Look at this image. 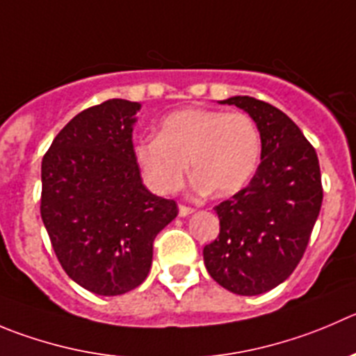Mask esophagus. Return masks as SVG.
I'll return each instance as SVG.
<instances>
[{
	"label": "esophagus",
	"mask_w": 356,
	"mask_h": 356,
	"mask_svg": "<svg viewBox=\"0 0 356 356\" xmlns=\"http://www.w3.org/2000/svg\"><path fill=\"white\" fill-rule=\"evenodd\" d=\"M178 213H180V216H187V215H191V213H194V208H191V206L180 204V206H178Z\"/></svg>",
	"instance_id": "obj_1"
}]
</instances>
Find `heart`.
Masks as SVG:
<instances>
[{
    "instance_id": "obj_1",
    "label": "heart",
    "mask_w": 356,
    "mask_h": 356,
    "mask_svg": "<svg viewBox=\"0 0 356 356\" xmlns=\"http://www.w3.org/2000/svg\"><path fill=\"white\" fill-rule=\"evenodd\" d=\"M260 150L259 127L250 115L187 108L168 115L159 136L138 141L134 155L145 184L155 194L178 191L191 162L195 191L229 195L248 184Z\"/></svg>"
}]
</instances>
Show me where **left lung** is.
Wrapping results in <instances>:
<instances>
[{"label": "left lung", "instance_id": "left-lung-1", "mask_svg": "<svg viewBox=\"0 0 356 356\" xmlns=\"http://www.w3.org/2000/svg\"><path fill=\"white\" fill-rule=\"evenodd\" d=\"M225 104L248 111L260 131V164L250 184L215 206L220 234L204 246L206 269L238 296H259L296 270L321 208L316 150L282 110L250 96Z\"/></svg>", "mask_w": 356, "mask_h": 356}]
</instances>
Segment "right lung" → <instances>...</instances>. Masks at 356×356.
I'll use <instances>...</instances> for the list:
<instances>
[{
  "label": "right lung",
  "mask_w": 356,
  "mask_h": 356,
  "mask_svg": "<svg viewBox=\"0 0 356 356\" xmlns=\"http://www.w3.org/2000/svg\"><path fill=\"white\" fill-rule=\"evenodd\" d=\"M140 104L108 99L71 118L42 161L40 213L60 267L97 296L148 276L154 239L178 215L141 184L133 145Z\"/></svg>",
  "instance_id": "1"
}]
</instances>
